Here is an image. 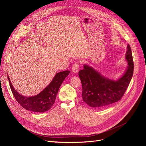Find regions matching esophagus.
<instances>
[{"mask_svg": "<svg viewBox=\"0 0 146 146\" xmlns=\"http://www.w3.org/2000/svg\"><path fill=\"white\" fill-rule=\"evenodd\" d=\"M79 66H80V64L78 62H76L72 66V72L74 73H77L79 70Z\"/></svg>", "mask_w": 146, "mask_h": 146, "instance_id": "1", "label": "esophagus"}]
</instances>
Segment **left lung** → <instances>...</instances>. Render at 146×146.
<instances>
[{"mask_svg":"<svg viewBox=\"0 0 146 146\" xmlns=\"http://www.w3.org/2000/svg\"><path fill=\"white\" fill-rule=\"evenodd\" d=\"M125 57L128 62L127 68L117 80L103 76L87 64H84V69L79 71L78 76L82 87V98L88 106L96 109H103L121 99L133 73L134 65L129 44Z\"/></svg>","mask_w":146,"mask_h":146,"instance_id":"8db88e82","label":"left lung"}]
</instances>
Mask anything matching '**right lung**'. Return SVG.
<instances>
[{"label": "right lung", "instance_id": "obj_1", "mask_svg": "<svg viewBox=\"0 0 146 146\" xmlns=\"http://www.w3.org/2000/svg\"><path fill=\"white\" fill-rule=\"evenodd\" d=\"M70 72L69 70H65L57 73L42 91L32 96H25L19 94L13 87L9 76L8 80L13 94L21 106L31 111L43 113L50 109L54 105L59 88Z\"/></svg>", "mask_w": 146, "mask_h": 146}]
</instances>
